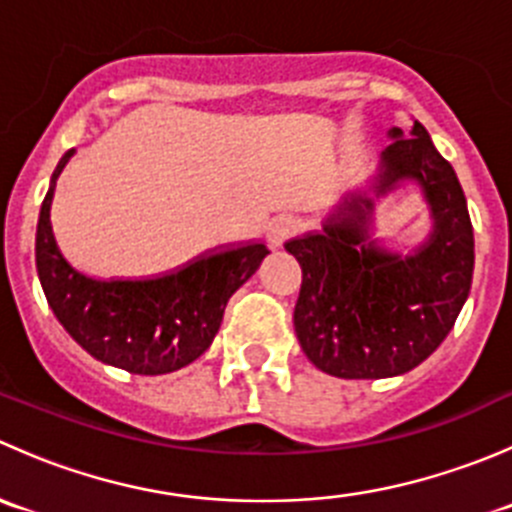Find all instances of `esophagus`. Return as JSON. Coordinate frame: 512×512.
Masks as SVG:
<instances>
[{
	"instance_id": "34e87169",
	"label": "esophagus",
	"mask_w": 512,
	"mask_h": 512,
	"mask_svg": "<svg viewBox=\"0 0 512 512\" xmlns=\"http://www.w3.org/2000/svg\"><path fill=\"white\" fill-rule=\"evenodd\" d=\"M299 230V220L294 215H277L267 225V240L272 247H280L282 242H287L294 232Z\"/></svg>"
}]
</instances>
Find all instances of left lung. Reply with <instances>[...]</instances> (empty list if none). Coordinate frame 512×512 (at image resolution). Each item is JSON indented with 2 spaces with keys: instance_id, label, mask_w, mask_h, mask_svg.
Returning <instances> with one entry per match:
<instances>
[{
  "instance_id": "8db88e82",
  "label": "left lung",
  "mask_w": 512,
  "mask_h": 512,
  "mask_svg": "<svg viewBox=\"0 0 512 512\" xmlns=\"http://www.w3.org/2000/svg\"><path fill=\"white\" fill-rule=\"evenodd\" d=\"M372 194L416 179L434 218L429 240L411 256L370 237L375 198L347 193L322 232L287 242L302 267L294 307L299 347L317 369L339 379H386L411 371L456 324L473 280V225L466 195L431 136L414 121L409 136L389 131Z\"/></svg>"
}]
</instances>
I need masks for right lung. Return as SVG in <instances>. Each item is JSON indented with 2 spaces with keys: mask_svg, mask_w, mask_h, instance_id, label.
Wrapping results in <instances>:
<instances>
[{
  "mask_svg": "<svg viewBox=\"0 0 512 512\" xmlns=\"http://www.w3.org/2000/svg\"><path fill=\"white\" fill-rule=\"evenodd\" d=\"M64 153L51 175L36 225V270L61 327L103 364L131 374L178 371L213 344L225 304L260 267L262 242L225 247L151 280H94L74 270L51 232L56 178L74 156Z\"/></svg>",
  "mask_w": 512,
  "mask_h": 512,
  "instance_id": "right-lung-1",
  "label": "right lung"
}]
</instances>
